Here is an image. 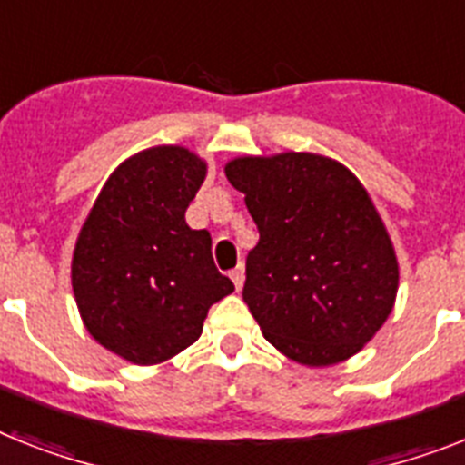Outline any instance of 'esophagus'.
<instances>
[{
  "label": "esophagus",
  "mask_w": 465,
  "mask_h": 465,
  "mask_svg": "<svg viewBox=\"0 0 465 465\" xmlns=\"http://www.w3.org/2000/svg\"><path fill=\"white\" fill-rule=\"evenodd\" d=\"M230 280L235 282V290H237V292H240L242 285H244V268L237 266L235 271H230Z\"/></svg>",
  "instance_id": "esophagus-1"
}]
</instances>
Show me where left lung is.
<instances>
[{
    "mask_svg": "<svg viewBox=\"0 0 465 465\" xmlns=\"http://www.w3.org/2000/svg\"><path fill=\"white\" fill-rule=\"evenodd\" d=\"M225 175L259 228L242 297L263 337L309 368L359 354L399 290L392 237L361 180L313 152L235 156Z\"/></svg>",
    "mask_w": 465,
    "mask_h": 465,
    "instance_id": "left-lung-1",
    "label": "left lung"
}]
</instances>
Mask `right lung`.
<instances>
[{
  "mask_svg": "<svg viewBox=\"0 0 465 465\" xmlns=\"http://www.w3.org/2000/svg\"><path fill=\"white\" fill-rule=\"evenodd\" d=\"M206 171L183 144L142 149L114 168L80 228L73 297L87 332L123 361L173 359L197 342L209 306L235 292L209 232L185 221Z\"/></svg>",
  "mask_w": 465,
  "mask_h": 465,
  "instance_id": "right-lung-1",
  "label": "right lung"
}]
</instances>
